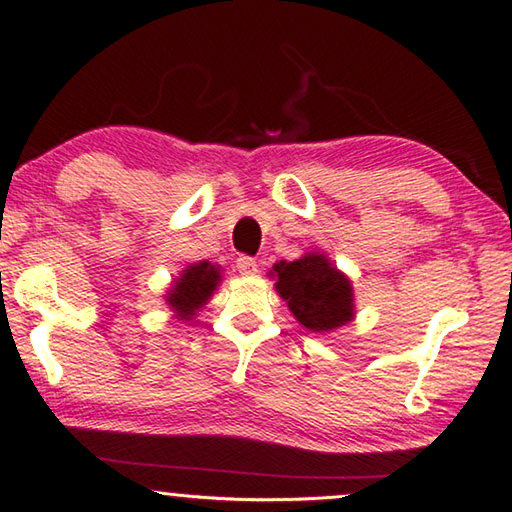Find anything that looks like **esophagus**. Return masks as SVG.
<instances>
[{
    "instance_id": "esophagus-1",
    "label": "esophagus",
    "mask_w": 512,
    "mask_h": 512,
    "mask_svg": "<svg viewBox=\"0 0 512 512\" xmlns=\"http://www.w3.org/2000/svg\"><path fill=\"white\" fill-rule=\"evenodd\" d=\"M236 267L240 274H256L258 272V265L251 256H240L236 261Z\"/></svg>"
}]
</instances>
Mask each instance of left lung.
Wrapping results in <instances>:
<instances>
[{"instance_id": "8db88e82", "label": "left lung", "mask_w": 512, "mask_h": 512, "mask_svg": "<svg viewBox=\"0 0 512 512\" xmlns=\"http://www.w3.org/2000/svg\"><path fill=\"white\" fill-rule=\"evenodd\" d=\"M274 288L288 301L299 324L315 333L333 331L354 320V290L345 274L324 254H306L299 261L276 263Z\"/></svg>"}]
</instances>
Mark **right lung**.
Listing matches in <instances>:
<instances>
[{"instance_id": "1", "label": "right lung", "mask_w": 512, "mask_h": 512, "mask_svg": "<svg viewBox=\"0 0 512 512\" xmlns=\"http://www.w3.org/2000/svg\"><path fill=\"white\" fill-rule=\"evenodd\" d=\"M220 281L222 276L215 265L206 261L192 263L183 270L179 279L174 281V286L167 290L165 304H170L172 311L177 313L174 315L177 320H192V315L211 299Z\"/></svg>"}]
</instances>
